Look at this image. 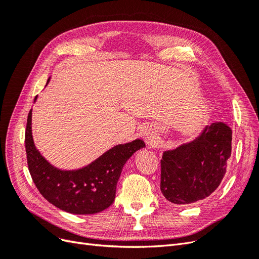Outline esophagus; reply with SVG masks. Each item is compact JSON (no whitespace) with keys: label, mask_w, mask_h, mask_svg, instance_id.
I'll return each mask as SVG.
<instances>
[{"label":"esophagus","mask_w":259,"mask_h":259,"mask_svg":"<svg viewBox=\"0 0 259 259\" xmlns=\"http://www.w3.org/2000/svg\"><path fill=\"white\" fill-rule=\"evenodd\" d=\"M143 136H144V138H145V140H146V143H147L149 146L153 147V146L155 145V135H154V133H153L151 130L146 128V130L143 132Z\"/></svg>","instance_id":"obj_1"}]
</instances>
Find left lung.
<instances>
[{
  "label": "left lung",
  "instance_id": "obj_1",
  "mask_svg": "<svg viewBox=\"0 0 259 259\" xmlns=\"http://www.w3.org/2000/svg\"><path fill=\"white\" fill-rule=\"evenodd\" d=\"M232 131L223 122L211 123L189 143L164 151L161 191L174 204L186 205L213 193L226 174L231 155Z\"/></svg>",
  "mask_w": 259,
  "mask_h": 259
}]
</instances>
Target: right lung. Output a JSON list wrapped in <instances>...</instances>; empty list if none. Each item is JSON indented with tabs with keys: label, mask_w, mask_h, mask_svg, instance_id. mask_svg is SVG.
Segmentation results:
<instances>
[{
	"label": "right lung",
	"mask_w": 259,
	"mask_h": 259,
	"mask_svg": "<svg viewBox=\"0 0 259 259\" xmlns=\"http://www.w3.org/2000/svg\"><path fill=\"white\" fill-rule=\"evenodd\" d=\"M36 98L37 96L34 101ZM31 123L32 109L28 114L25 139L31 177L46 200L71 214H96L110 206L124 164L137 150L145 148L142 139H135L109 149L82 168L64 170L53 166L38 152L33 142Z\"/></svg>",
	"instance_id": "add662e5"
}]
</instances>
